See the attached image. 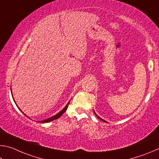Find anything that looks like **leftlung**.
<instances>
[{
	"instance_id": "8db88e82",
	"label": "left lung",
	"mask_w": 159,
	"mask_h": 159,
	"mask_svg": "<svg viewBox=\"0 0 159 159\" xmlns=\"http://www.w3.org/2000/svg\"><path fill=\"white\" fill-rule=\"evenodd\" d=\"M93 112H94V114H95V115H96V116H97V117H98V119H100V120H101V121H104V122H107L106 121H105V120H104V119H101V117H100V116H98V115H96V113L95 112V111H94V110H93Z\"/></svg>"
}]
</instances>
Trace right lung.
Masks as SVG:
<instances>
[{
	"mask_svg": "<svg viewBox=\"0 0 159 159\" xmlns=\"http://www.w3.org/2000/svg\"><path fill=\"white\" fill-rule=\"evenodd\" d=\"M11 93H12V90H11ZM14 100V99H13ZM14 101H15V100H14ZM69 102H68V103H67V105H66V107L63 108V109L62 110H61L59 112H58V114H57V115H55L54 116H51V117H49V118H48V119H44V120H43V121H40V122L41 123H47V122H49V121H54V120H55V119H58L60 117V116L63 115V114L65 112V111L67 110V108H68V105H69ZM15 104H16V102H15ZM16 106H17V105H16ZM18 107V106H17ZM18 108L19 110H20V108H19V107H18ZM20 111L21 112H22V111L20 110ZM22 113H24L23 112H22ZM24 115H25V114L24 113ZM28 118H29V116H26ZM29 119H30V118H29Z\"/></svg>",
	"mask_w": 159,
	"mask_h": 159,
	"instance_id": "1",
	"label": "right lung"
}]
</instances>
